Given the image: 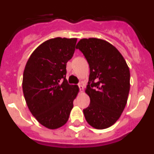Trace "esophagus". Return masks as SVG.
<instances>
[{"label":"esophagus","instance_id":"esophagus-1","mask_svg":"<svg viewBox=\"0 0 154 154\" xmlns=\"http://www.w3.org/2000/svg\"><path fill=\"white\" fill-rule=\"evenodd\" d=\"M78 86L79 87V89H81V90H83V85H82V84L81 82L78 84Z\"/></svg>","mask_w":154,"mask_h":154}]
</instances>
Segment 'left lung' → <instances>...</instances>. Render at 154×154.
I'll return each mask as SVG.
<instances>
[{"instance_id":"left-lung-1","label":"left lung","mask_w":154,"mask_h":154,"mask_svg":"<svg viewBox=\"0 0 154 154\" xmlns=\"http://www.w3.org/2000/svg\"><path fill=\"white\" fill-rule=\"evenodd\" d=\"M89 65L86 93L90 104L83 109L87 123L103 130L119 119L130 92V69L113 45L99 38L81 39L76 45Z\"/></svg>"}]
</instances>
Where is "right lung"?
<instances>
[{
  "label": "right lung",
  "mask_w": 154,
  "mask_h": 154,
  "mask_svg": "<svg viewBox=\"0 0 154 154\" xmlns=\"http://www.w3.org/2000/svg\"><path fill=\"white\" fill-rule=\"evenodd\" d=\"M76 38H55L37 48L23 74L24 96L31 114L42 125L57 129L66 123L79 88L65 79L66 63L72 58Z\"/></svg>",
  "instance_id": "1"
}]
</instances>
